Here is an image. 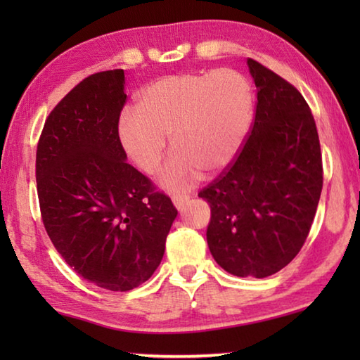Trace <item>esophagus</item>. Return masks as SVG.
Returning a JSON list of instances; mask_svg holds the SVG:
<instances>
[{
	"label": "esophagus",
	"instance_id": "1",
	"mask_svg": "<svg viewBox=\"0 0 360 360\" xmlns=\"http://www.w3.org/2000/svg\"><path fill=\"white\" fill-rule=\"evenodd\" d=\"M172 198H173V203H174L176 208H182V206H184L188 202L191 195L186 193V192H178V193H174Z\"/></svg>",
	"mask_w": 360,
	"mask_h": 360
}]
</instances>
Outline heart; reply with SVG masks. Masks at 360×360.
Listing matches in <instances>:
<instances>
[{
  "mask_svg": "<svg viewBox=\"0 0 360 360\" xmlns=\"http://www.w3.org/2000/svg\"><path fill=\"white\" fill-rule=\"evenodd\" d=\"M252 120L251 87L240 72H179L150 82L136 111L119 119V141L144 173L165 157L167 136L178 150L162 173L169 187L187 186L200 172L214 174L238 155Z\"/></svg>",
  "mask_w": 360,
  "mask_h": 360,
  "instance_id": "obj_1",
  "label": "heart"
}]
</instances>
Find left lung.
Returning <instances> with one entry per match:
<instances>
[{
  "label": "left lung",
  "instance_id": "obj_1",
  "mask_svg": "<svg viewBox=\"0 0 360 360\" xmlns=\"http://www.w3.org/2000/svg\"><path fill=\"white\" fill-rule=\"evenodd\" d=\"M257 87L238 155L198 192L211 208L212 257L235 276L275 275L300 252L322 191L318 129L302 94L252 58Z\"/></svg>",
  "mask_w": 360,
  "mask_h": 360
}]
</instances>
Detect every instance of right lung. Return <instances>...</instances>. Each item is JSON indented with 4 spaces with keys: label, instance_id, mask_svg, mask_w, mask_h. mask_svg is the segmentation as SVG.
<instances>
[{
    "label": "right lung",
    "instance_id": "1",
    "mask_svg": "<svg viewBox=\"0 0 360 360\" xmlns=\"http://www.w3.org/2000/svg\"><path fill=\"white\" fill-rule=\"evenodd\" d=\"M124 85V70L85 77L47 115L36 149L49 238L79 276L114 292L152 276L178 216L172 198L125 162Z\"/></svg>",
    "mask_w": 360,
    "mask_h": 360
}]
</instances>
